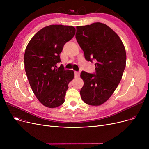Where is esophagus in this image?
Returning a JSON list of instances; mask_svg holds the SVG:
<instances>
[{"label":"esophagus","mask_w":149,"mask_h":149,"mask_svg":"<svg viewBox=\"0 0 149 149\" xmlns=\"http://www.w3.org/2000/svg\"><path fill=\"white\" fill-rule=\"evenodd\" d=\"M75 77L77 78V77H79L80 75V72H77V71H75Z\"/></svg>","instance_id":"1"}]
</instances>
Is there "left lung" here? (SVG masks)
Returning a JSON list of instances; mask_svg holds the SVG:
<instances>
[{
    "label": "left lung",
    "mask_w": 149,
    "mask_h": 149,
    "mask_svg": "<svg viewBox=\"0 0 149 149\" xmlns=\"http://www.w3.org/2000/svg\"><path fill=\"white\" fill-rule=\"evenodd\" d=\"M77 41L88 61H96L95 74L82 71L84 85L80 95L85 103H104L118 86L126 67L125 47L113 30L104 23L77 26Z\"/></svg>",
    "instance_id": "1"
}]
</instances>
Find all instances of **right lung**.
I'll return each instance as SVG.
<instances>
[{"mask_svg":"<svg viewBox=\"0 0 149 149\" xmlns=\"http://www.w3.org/2000/svg\"><path fill=\"white\" fill-rule=\"evenodd\" d=\"M72 26L51 25L43 28L29 42L24 55L26 76L36 98L45 106L55 108L65 102L68 84L74 78L72 70L61 66L60 54L73 38Z\"/></svg>","mask_w":149,"mask_h":149,"instance_id":"add662e5","label":"right lung"}]
</instances>
